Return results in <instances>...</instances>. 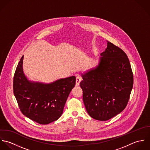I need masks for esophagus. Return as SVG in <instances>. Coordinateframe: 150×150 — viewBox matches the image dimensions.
Masks as SVG:
<instances>
[{
    "label": "esophagus",
    "instance_id": "esophagus-1",
    "mask_svg": "<svg viewBox=\"0 0 150 150\" xmlns=\"http://www.w3.org/2000/svg\"><path fill=\"white\" fill-rule=\"evenodd\" d=\"M81 81H82V78L80 76H77L76 78V85L79 86Z\"/></svg>",
    "mask_w": 150,
    "mask_h": 150
}]
</instances>
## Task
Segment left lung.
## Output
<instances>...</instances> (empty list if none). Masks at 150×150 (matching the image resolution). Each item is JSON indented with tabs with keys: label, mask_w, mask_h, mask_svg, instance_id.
<instances>
[{
	"label": "left lung",
	"mask_w": 150,
	"mask_h": 150,
	"mask_svg": "<svg viewBox=\"0 0 150 150\" xmlns=\"http://www.w3.org/2000/svg\"><path fill=\"white\" fill-rule=\"evenodd\" d=\"M98 65L82 74L80 86L86 111L93 119L107 120L126 107L133 75L126 54L107 41Z\"/></svg>",
	"instance_id": "left-lung-1"
}]
</instances>
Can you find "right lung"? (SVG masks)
<instances>
[{
    "label": "right lung",
    "instance_id": "add662e5",
    "mask_svg": "<svg viewBox=\"0 0 150 150\" xmlns=\"http://www.w3.org/2000/svg\"><path fill=\"white\" fill-rule=\"evenodd\" d=\"M23 59L24 56L18 64L13 79L14 94L21 112L42 125L58 120L75 85V76L60 79L49 84L30 82L23 72Z\"/></svg>",
    "mask_w": 150,
    "mask_h": 150
}]
</instances>
